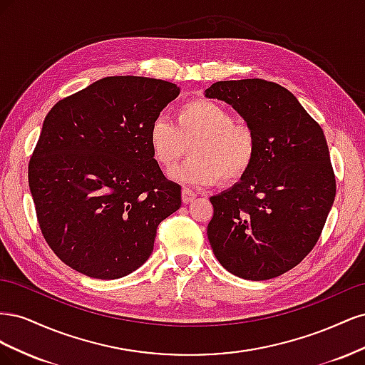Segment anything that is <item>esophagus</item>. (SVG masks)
Wrapping results in <instances>:
<instances>
[{"mask_svg":"<svg viewBox=\"0 0 365 365\" xmlns=\"http://www.w3.org/2000/svg\"><path fill=\"white\" fill-rule=\"evenodd\" d=\"M196 197V195L192 192V190H187V189H182V192H181V201L184 202V204H189V202H192L193 200Z\"/></svg>","mask_w":365,"mask_h":365,"instance_id":"esophagus-1","label":"esophagus"}]
</instances>
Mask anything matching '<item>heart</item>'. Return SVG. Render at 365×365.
<instances>
[{"label": "heart", "mask_w": 365, "mask_h": 365, "mask_svg": "<svg viewBox=\"0 0 365 365\" xmlns=\"http://www.w3.org/2000/svg\"><path fill=\"white\" fill-rule=\"evenodd\" d=\"M152 158L170 172L190 148V160L172 172L181 184L205 187L217 180L224 185L239 182L257 157L256 130L237 123L233 113L210 98H193L178 106L175 125L164 117L152 120L148 130Z\"/></svg>", "instance_id": "b5f03b06"}]
</instances>
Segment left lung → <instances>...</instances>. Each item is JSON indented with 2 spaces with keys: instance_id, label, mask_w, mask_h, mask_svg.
I'll return each mask as SVG.
<instances>
[{
  "instance_id": "8db88e82",
  "label": "left lung",
  "mask_w": 365,
  "mask_h": 365,
  "mask_svg": "<svg viewBox=\"0 0 365 365\" xmlns=\"http://www.w3.org/2000/svg\"><path fill=\"white\" fill-rule=\"evenodd\" d=\"M205 96L233 106L259 141L250 172L210 197V245L219 263L237 277H279L312 251L335 200L323 129L291 91L274 82H216Z\"/></svg>"
}]
</instances>
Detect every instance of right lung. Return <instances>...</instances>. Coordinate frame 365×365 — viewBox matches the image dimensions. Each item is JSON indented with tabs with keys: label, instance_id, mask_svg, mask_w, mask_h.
Returning a JSON list of instances; mask_svg holds the SVG:
<instances>
[{
	"label": "right lung",
	"instance_id": "1",
	"mask_svg": "<svg viewBox=\"0 0 365 365\" xmlns=\"http://www.w3.org/2000/svg\"><path fill=\"white\" fill-rule=\"evenodd\" d=\"M178 94L160 79L103 77L43 120L29 187L43 239L77 272L113 280L135 271L161 220L181 207V185L163 175L148 141Z\"/></svg>",
	"mask_w": 365,
	"mask_h": 365
}]
</instances>
